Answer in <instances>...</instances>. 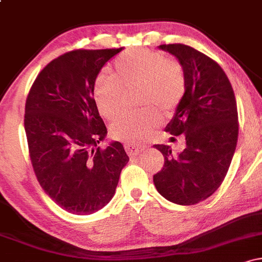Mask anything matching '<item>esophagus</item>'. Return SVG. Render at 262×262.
I'll list each match as a JSON object with an SVG mask.
<instances>
[{
    "mask_svg": "<svg viewBox=\"0 0 262 262\" xmlns=\"http://www.w3.org/2000/svg\"><path fill=\"white\" fill-rule=\"evenodd\" d=\"M124 148L129 156H137V155H139L140 152L146 148V146L145 145H135V144H125Z\"/></svg>",
    "mask_w": 262,
    "mask_h": 262,
    "instance_id": "34e87169",
    "label": "esophagus"
}]
</instances>
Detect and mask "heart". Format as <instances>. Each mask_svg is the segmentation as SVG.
<instances>
[{
	"mask_svg": "<svg viewBox=\"0 0 262 262\" xmlns=\"http://www.w3.org/2000/svg\"><path fill=\"white\" fill-rule=\"evenodd\" d=\"M138 87L140 112L124 114L111 128L114 139L128 144L145 140L161 122L162 114L175 111L185 96V69L176 59L146 48L129 50L114 62V73L103 70L93 86L98 112L112 122L123 111L124 90Z\"/></svg>",
	"mask_w": 262,
	"mask_h": 262,
	"instance_id": "b5f03b06",
	"label": "heart"
}]
</instances>
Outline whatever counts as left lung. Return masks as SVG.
Masks as SVG:
<instances>
[{"mask_svg":"<svg viewBox=\"0 0 262 262\" xmlns=\"http://www.w3.org/2000/svg\"><path fill=\"white\" fill-rule=\"evenodd\" d=\"M160 48L185 69L187 87L166 132L182 134L186 149L173 155L170 146L154 145L165 158L154 183L170 202L192 206L212 196L229 170L239 134L235 96L223 69L206 54L185 44Z\"/></svg>","mask_w":262,"mask_h":262,"instance_id":"left-lung-1","label":"left lung"}]
</instances>
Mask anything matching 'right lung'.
Wrapping results in <instances>:
<instances>
[{
    "label": "right lung",
    "mask_w": 262,
    "mask_h": 262,
    "mask_svg": "<svg viewBox=\"0 0 262 262\" xmlns=\"http://www.w3.org/2000/svg\"><path fill=\"white\" fill-rule=\"evenodd\" d=\"M118 49H76L52 60L39 73L26 101L25 129L39 185L74 214H92L112 200L129 160L119 141L98 146L107 128L93 86Z\"/></svg>",
    "instance_id": "add662e5"
}]
</instances>
